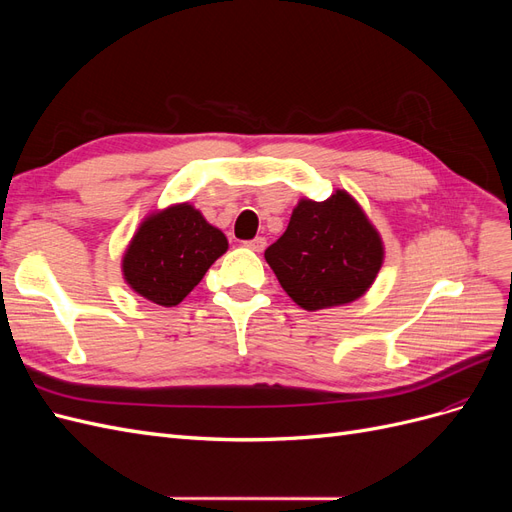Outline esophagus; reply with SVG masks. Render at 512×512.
Masks as SVG:
<instances>
[{"label": "esophagus", "instance_id": "obj_1", "mask_svg": "<svg viewBox=\"0 0 512 512\" xmlns=\"http://www.w3.org/2000/svg\"><path fill=\"white\" fill-rule=\"evenodd\" d=\"M245 245L250 247V250H254V252H262L267 247V239L265 237H256L252 241H245Z\"/></svg>", "mask_w": 512, "mask_h": 512}]
</instances>
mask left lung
Instances as JSON below:
<instances>
[{"mask_svg": "<svg viewBox=\"0 0 512 512\" xmlns=\"http://www.w3.org/2000/svg\"><path fill=\"white\" fill-rule=\"evenodd\" d=\"M265 258L288 297L316 312L363 297L382 267L384 247L359 203L337 190L322 203L303 198Z\"/></svg>", "mask_w": 512, "mask_h": 512, "instance_id": "obj_1", "label": "left lung"}]
</instances>
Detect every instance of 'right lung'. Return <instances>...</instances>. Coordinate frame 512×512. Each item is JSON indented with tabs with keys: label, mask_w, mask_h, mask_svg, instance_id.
<instances>
[{
	"label": "right lung",
	"mask_w": 512,
	"mask_h": 512,
	"mask_svg": "<svg viewBox=\"0 0 512 512\" xmlns=\"http://www.w3.org/2000/svg\"><path fill=\"white\" fill-rule=\"evenodd\" d=\"M226 250L224 232L183 203L149 215L123 254L121 269L134 292L151 303L173 307L188 297Z\"/></svg>",
	"instance_id": "1"
}]
</instances>
